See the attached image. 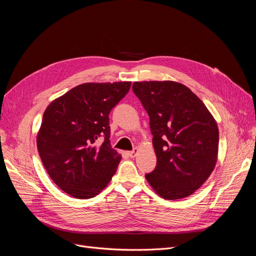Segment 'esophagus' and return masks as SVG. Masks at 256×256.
I'll return each instance as SVG.
<instances>
[{"label":"esophagus","instance_id":"esophagus-1","mask_svg":"<svg viewBox=\"0 0 256 256\" xmlns=\"http://www.w3.org/2000/svg\"><path fill=\"white\" fill-rule=\"evenodd\" d=\"M136 152H138V148H134V150L128 152V156H129V157H131V158H134V157H136Z\"/></svg>","mask_w":256,"mask_h":256}]
</instances>
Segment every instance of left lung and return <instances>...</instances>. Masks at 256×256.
Returning a JSON list of instances; mask_svg holds the SVG:
<instances>
[{
    "label": "left lung",
    "instance_id": "1",
    "mask_svg": "<svg viewBox=\"0 0 256 256\" xmlns=\"http://www.w3.org/2000/svg\"><path fill=\"white\" fill-rule=\"evenodd\" d=\"M132 90L150 116L157 166L147 182L166 200L191 196L214 171L219 130L194 92L173 81L134 82Z\"/></svg>",
    "mask_w": 256,
    "mask_h": 256
}]
</instances>
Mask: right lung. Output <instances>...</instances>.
Returning a JSON list of instances; mask_svg holds the SVG:
<instances>
[{
	"label": "right lung",
	"instance_id": "add662e5",
	"mask_svg": "<svg viewBox=\"0 0 256 256\" xmlns=\"http://www.w3.org/2000/svg\"><path fill=\"white\" fill-rule=\"evenodd\" d=\"M131 82L84 83L52 102L37 134L44 168L60 189L90 198L112 180L122 156L110 144L109 114ZM98 138L103 143L96 145Z\"/></svg>",
	"mask_w": 256,
	"mask_h": 256
}]
</instances>
